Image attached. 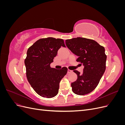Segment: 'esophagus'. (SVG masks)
<instances>
[{
    "label": "esophagus",
    "instance_id": "1",
    "mask_svg": "<svg viewBox=\"0 0 125 125\" xmlns=\"http://www.w3.org/2000/svg\"><path fill=\"white\" fill-rule=\"evenodd\" d=\"M71 72H72V70H69V69H68V71H67V73H71Z\"/></svg>",
    "mask_w": 125,
    "mask_h": 125
}]
</instances>
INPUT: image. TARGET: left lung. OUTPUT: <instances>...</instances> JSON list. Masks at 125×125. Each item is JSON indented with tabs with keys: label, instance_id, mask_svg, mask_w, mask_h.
<instances>
[{
	"label": "left lung",
	"instance_id": "obj_1",
	"mask_svg": "<svg viewBox=\"0 0 125 125\" xmlns=\"http://www.w3.org/2000/svg\"><path fill=\"white\" fill-rule=\"evenodd\" d=\"M66 45L78 56L77 62L84 66L82 74L73 70L78 78L71 83L72 90L80 95L91 92L97 86L106 69L107 56L104 47L93 40L80 37L66 40Z\"/></svg>",
	"mask_w": 125,
	"mask_h": 125
}]
</instances>
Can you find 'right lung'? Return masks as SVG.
Returning <instances> with one entry per match:
<instances>
[{
  "mask_svg": "<svg viewBox=\"0 0 125 125\" xmlns=\"http://www.w3.org/2000/svg\"><path fill=\"white\" fill-rule=\"evenodd\" d=\"M61 46L66 47L62 39L47 37L37 40L28 50L24 60L26 77L34 90L42 97L55 96L59 83L67 73V67L56 69L50 66Z\"/></svg>",
  "mask_w": 125,
  "mask_h": 125,
  "instance_id": "right-lung-1",
  "label": "right lung"
}]
</instances>
